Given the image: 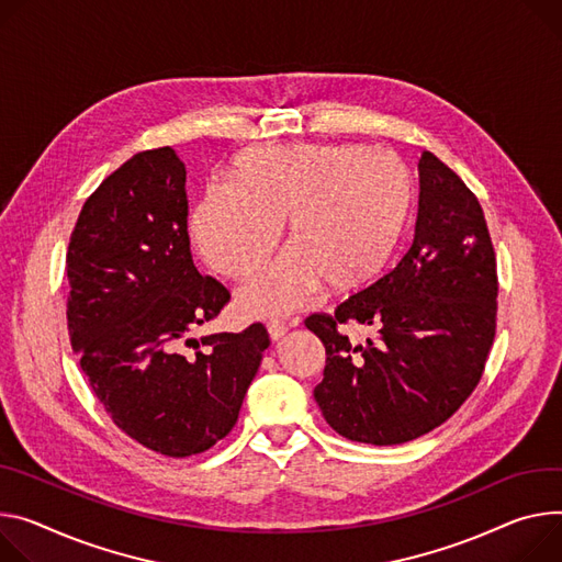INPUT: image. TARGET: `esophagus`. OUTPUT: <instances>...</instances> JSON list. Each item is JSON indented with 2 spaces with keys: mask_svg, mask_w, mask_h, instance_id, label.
<instances>
[{
  "mask_svg": "<svg viewBox=\"0 0 562 562\" xmlns=\"http://www.w3.org/2000/svg\"><path fill=\"white\" fill-rule=\"evenodd\" d=\"M267 327H269L271 340H280L289 331V323H284V321H271Z\"/></svg>",
  "mask_w": 562,
  "mask_h": 562,
  "instance_id": "esophagus-1",
  "label": "esophagus"
}]
</instances>
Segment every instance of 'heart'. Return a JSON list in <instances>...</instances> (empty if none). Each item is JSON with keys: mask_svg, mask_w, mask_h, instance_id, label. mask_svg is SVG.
<instances>
[{"mask_svg": "<svg viewBox=\"0 0 562 562\" xmlns=\"http://www.w3.org/2000/svg\"><path fill=\"white\" fill-rule=\"evenodd\" d=\"M233 186L206 192L192 217L203 258L228 278L258 271L286 222L291 244L239 291L248 316L295 310L323 282L342 293L387 265L415 201L401 157L368 145H265L233 159Z\"/></svg>", "mask_w": 562, "mask_h": 562, "instance_id": "heart-1", "label": "heart"}]
</instances>
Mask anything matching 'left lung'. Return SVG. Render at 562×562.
Masks as SVG:
<instances>
[{"label":"left lung","mask_w":562,"mask_h":562,"mask_svg":"<svg viewBox=\"0 0 562 562\" xmlns=\"http://www.w3.org/2000/svg\"><path fill=\"white\" fill-rule=\"evenodd\" d=\"M419 213L398 265L336 312L304 321L325 345L314 396L342 437L413 441L450 419L477 387L497 321V265L477 196L432 151L419 159ZM374 326L351 344L340 324Z\"/></svg>","instance_id":"left-lung-1"}]
</instances>
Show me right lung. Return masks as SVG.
Segmentation results:
<instances>
[{"mask_svg":"<svg viewBox=\"0 0 562 562\" xmlns=\"http://www.w3.org/2000/svg\"><path fill=\"white\" fill-rule=\"evenodd\" d=\"M67 280L80 368L127 437L190 457L233 430L271 340L262 323L190 338L231 293L192 262L186 166L172 147L138 151L85 201Z\"/></svg>","mask_w":562,"mask_h":562,"instance_id":"right-lung-1","label":"right lung"}]
</instances>
